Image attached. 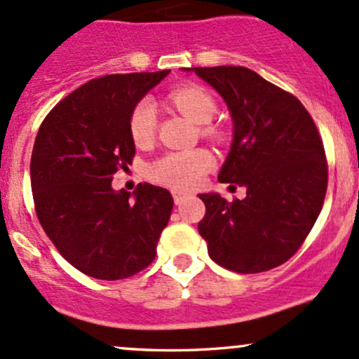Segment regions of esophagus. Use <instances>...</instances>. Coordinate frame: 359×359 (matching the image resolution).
Here are the masks:
<instances>
[{"mask_svg":"<svg viewBox=\"0 0 359 359\" xmlns=\"http://www.w3.org/2000/svg\"><path fill=\"white\" fill-rule=\"evenodd\" d=\"M172 196H173V201H175V204H180L182 203L184 199L187 198V192H184V191H172Z\"/></svg>","mask_w":359,"mask_h":359,"instance_id":"obj_1","label":"esophagus"}]
</instances>
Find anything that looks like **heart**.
<instances>
[{"label":"heart","instance_id":"b5f03b06","mask_svg":"<svg viewBox=\"0 0 359 359\" xmlns=\"http://www.w3.org/2000/svg\"><path fill=\"white\" fill-rule=\"evenodd\" d=\"M170 102L196 124H206L216 112L215 98L199 85H186L172 90ZM156 133V105L149 97L141 98L129 116V135L137 147H148ZM215 163L208 149L192 148L165 153L149 163L148 177L165 186L187 189L196 186Z\"/></svg>","mask_w":359,"mask_h":359}]
</instances>
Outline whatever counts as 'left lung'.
<instances>
[{"instance_id": "1", "label": "left lung", "mask_w": 359, "mask_h": 359, "mask_svg": "<svg viewBox=\"0 0 359 359\" xmlns=\"http://www.w3.org/2000/svg\"><path fill=\"white\" fill-rule=\"evenodd\" d=\"M218 92L230 110L233 140L219 182L245 187L228 203L199 194L206 215L199 235L219 266L252 274L281 266L320 215L327 191L324 144L297 97L242 66L184 68Z\"/></svg>"}]
</instances>
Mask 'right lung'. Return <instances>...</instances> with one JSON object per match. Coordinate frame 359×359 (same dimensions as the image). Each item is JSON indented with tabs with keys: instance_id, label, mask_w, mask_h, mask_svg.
I'll return each instance as SVG.
<instances>
[{
	"instance_id": "right-lung-1",
	"label": "right lung",
	"mask_w": 359,
	"mask_h": 359,
	"mask_svg": "<svg viewBox=\"0 0 359 359\" xmlns=\"http://www.w3.org/2000/svg\"><path fill=\"white\" fill-rule=\"evenodd\" d=\"M170 69L107 74L88 81L49 112L30 160L35 211L47 237L71 266L116 281L140 273L156 255L173 199L140 184L114 191V173L135 156L129 116Z\"/></svg>"
}]
</instances>
